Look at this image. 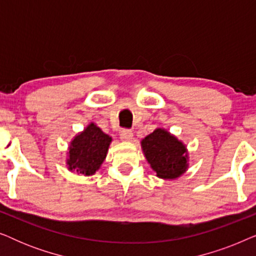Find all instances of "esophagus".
I'll list each match as a JSON object with an SVG mask.
<instances>
[{
	"label": "esophagus",
	"instance_id": "esophagus-1",
	"mask_svg": "<svg viewBox=\"0 0 256 256\" xmlns=\"http://www.w3.org/2000/svg\"><path fill=\"white\" fill-rule=\"evenodd\" d=\"M120 138H121L124 142L132 141V132L130 130H122L121 134H120Z\"/></svg>",
	"mask_w": 256,
	"mask_h": 256
}]
</instances>
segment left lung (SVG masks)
<instances>
[{
	"instance_id": "1",
	"label": "left lung",
	"mask_w": 256,
	"mask_h": 256,
	"mask_svg": "<svg viewBox=\"0 0 256 256\" xmlns=\"http://www.w3.org/2000/svg\"><path fill=\"white\" fill-rule=\"evenodd\" d=\"M141 148L156 176L174 180L188 169V150L183 141L166 128H156L141 141Z\"/></svg>"
}]
</instances>
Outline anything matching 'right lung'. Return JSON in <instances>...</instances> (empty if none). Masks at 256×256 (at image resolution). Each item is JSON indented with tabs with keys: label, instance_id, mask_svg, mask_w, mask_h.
Here are the masks:
<instances>
[{
	"label": "right lung",
	"instance_id": "add662e5",
	"mask_svg": "<svg viewBox=\"0 0 256 256\" xmlns=\"http://www.w3.org/2000/svg\"><path fill=\"white\" fill-rule=\"evenodd\" d=\"M112 141V136L101 130L94 122H90L70 142L66 168L82 176H92L106 160Z\"/></svg>",
	"mask_w": 256,
	"mask_h": 256
}]
</instances>
